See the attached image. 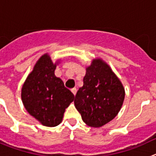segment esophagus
<instances>
[{"label":"esophagus","mask_w":156,"mask_h":156,"mask_svg":"<svg viewBox=\"0 0 156 156\" xmlns=\"http://www.w3.org/2000/svg\"><path fill=\"white\" fill-rule=\"evenodd\" d=\"M71 92H72V93L75 95H76V93H77V88H72V89H71Z\"/></svg>","instance_id":"obj_1"}]
</instances>
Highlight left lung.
Segmentation results:
<instances>
[{
  "label": "left lung",
  "mask_w": 156,
  "mask_h": 156,
  "mask_svg": "<svg viewBox=\"0 0 156 156\" xmlns=\"http://www.w3.org/2000/svg\"><path fill=\"white\" fill-rule=\"evenodd\" d=\"M75 106L87 125L99 127L113 120L124 99V88L109 66L99 59L86 69Z\"/></svg>",
  "instance_id": "1"
}]
</instances>
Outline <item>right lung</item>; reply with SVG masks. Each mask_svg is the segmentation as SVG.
<instances>
[{
	"instance_id": "right-lung-1",
	"label": "right lung",
	"mask_w": 156,
	"mask_h": 156,
	"mask_svg": "<svg viewBox=\"0 0 156 156\" xmlns=\"http://www.w3.org/2000/svg\"><path fill=\"white\" fill-rule=\"evenodd\" d=\"M56 64L47 54L36 62L22 88V99L30 115L47 127L61 123L75 95L54 75Z\"/></svg>"
}]
</instances>
